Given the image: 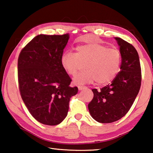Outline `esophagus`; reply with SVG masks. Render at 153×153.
I'll list each match as a JSON object with an SVG mask.
<instances>
[{
	"label": "esophagus",
	"mask_w": 153,
	"mask_h": 153,
	"mask_svg": "<svg viewBox=\"0 0 153 153\" xmlns=\"http://www.w3.org/2000/svg\"><path fill=\"white\" fill-rule=\"evenodd\" d=\"M78 90H82L83 89H84V88H86V86H78Z\"/></svg>",
	"instance_id": "obj_1"
}]
</instances>
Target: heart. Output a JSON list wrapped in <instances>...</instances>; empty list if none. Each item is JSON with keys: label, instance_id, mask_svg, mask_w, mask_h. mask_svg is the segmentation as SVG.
<instances>
[{"label": "heart", "instance_id": "b5f03b06", "mask_svg": "<svg viewBox=\"0 0 153 153\" xmlns=\"http://www.w3.org/2000/svg\"><path fill=\"white\" fill-rule=\"evenodd\" d=\"M76 51V53L65 52L61 59L63 70L71 76H75L86 65L87 70L74 77L75 84L92 83L95 80L99 85L107 84L120 71L121 55L117 48L91 42L78 46Z\"/></svg>", "mask_w": 153, "mask_h": 153}]
</instances>
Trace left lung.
Listing matches in <instances>:
<instances>
[{"instance_id": "left-lung-1", "label": "left lung", "mask_w": 153, "mask_h": 153, "mask_svg": "<svg viewBox=\"0 0 153 153\" xmlns=\"http://www.w3.org/2000/svg\"><path fill=\"white\" fill-rule=\"evenodd\" d=\"M121 55V71L111 84L92 89L94 97L88 107L92 118L99 123H112L128 112L141 86V67L136 48L126 41L115 37Z\"/></svg>"}]
</instances>
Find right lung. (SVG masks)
<instances>
[{
  "mask_svg": "<svg viewBox=\"0 0 153 153\" xmlns=\"http://www.w3.org/2000/svg\"><path fill=\"white\" fill-rule=\"evenodd\" d=\"M69 38L38 35L22 49L18 58V82L22 100L40 123L56 126L66 117L69 102L77 87L63 70L61 56Z\"/></svg>",
  "mask_w": 153,
  "mask_h": 153,
  "instance_id": "add662e5",
  "label": "right lung"
}]
</instances>
